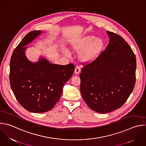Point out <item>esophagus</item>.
<instances>
[{
  "label": "esophagus",
  "mask_w": 146,
  "mask_h": 146,
  "mask_svg": "<svg viewBox=\"0 0 146 146\" xmlns=\"http://www.w3.org/2000/svg\"><path fill=\"white\" fill-rule=\"evenodd\" d=\"M80 67L78 66H76L75 69H74V73L76 74H78L80 73Z\"/></svg>",
  "instance_id": "esophagus-1"
}]
</instances>
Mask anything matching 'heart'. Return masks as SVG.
Here are the masks:
<instances>
[{
	"mask_svg": "<svg viewBox=\"0 0 146 146\" xmlns=\"http://www.w3.org/2000/svg\"><path fill=\"white\" fill-rule=\"evenodd\" d=\"M104 47L103 41L94 35H86L73 40L70 44L73 51L79 52V59L84 63H90L100 55ZM67 54V51H65Z\"/></svg>",
	"mask_w": 146,
	"mask_h": 146,
	"instance_id": "1",
	"label": "heart"
}]
</instances>
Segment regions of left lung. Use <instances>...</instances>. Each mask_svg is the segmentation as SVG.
<instances>
[{"label": "left lung", "instance_id": "1", "mask_svg": "<svg viewBox=\"0 0 146 146\" xmlns=\"http://www.w3.org/2000/svg\"><path fill=\"white\" fill-rule=\"evenodd\" d=\"M105 50L81 70L80 91L88 107L99 113L121 108L132 92L136 81V56L120 36L106 31Z\"/></svg>", "mask_w": 146, "mask_h": 146}]
</instances>
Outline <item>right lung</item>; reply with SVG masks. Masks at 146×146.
<instances>
[{
    "label": "right lung",
    "mask_w": 146,
    "mask_h": 146,
    "mask_svg": "<svg viewBox=\"0 0 146 146\" xmlns=\"http://www.w3.org/2000/svg\"><path fill=\"white\" fill-rule=\"evenodd\" d=\"M41 31L28 33L14 49L10 64V82L18 102L27 110L41 113L50 110L59 100L64 84L72 76L74 66L54 64L44 56L33 62L25 47L41 34Z\"/></svg>",
    "instance_id": "1"
}]
</instances>
